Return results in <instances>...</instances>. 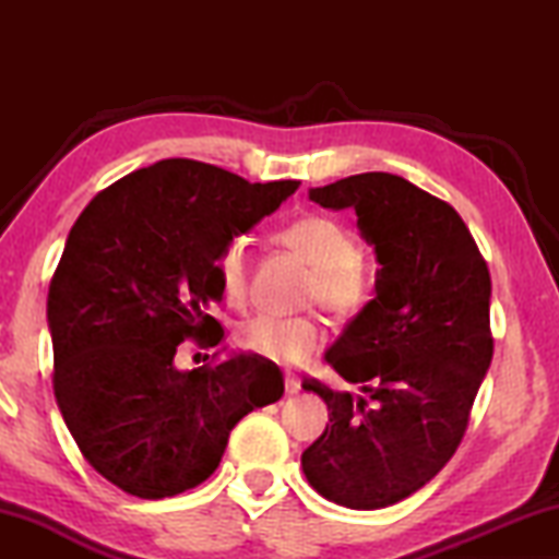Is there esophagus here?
<instances>
[{
    "mask_svg": "<svg viewBox=\"0 0 559 559\" xmlns=\"http://www.w3.org/2000/svg\"><path fill=\"white\" fill-rule=\"evenodd\" d=\"M283 384H286V392L288 394H298L300 392V380H298V377L286 374V377H283Z\"/></svg>",
    "mask_w": 559,
    "mask_h": 559,
    "instance_id": "obj_1",
    "label": "esophagus"
}]
</instances>
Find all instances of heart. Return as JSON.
<instances>
[{"label": "heart", "instance_id": "1", "mask_svg": "<svg viewBox=\"0 0 559 559\" xmlns=\"http://www.w3.org/2000/svg\"><path fill=\"white\" fill-rule=\"evenodd\" d=\"M276 241L310 266L302 298L318 302L337 318H353L372 298L374 271L357 251V236L335 216L306 214L281 226ZM216 283L226 306L239 308L249 296V253L241 239H231L214 261ZM241 349L276 365H296L323 343V328L313 316H257L239 328Z\"/></svg>", "mask_w": 559, "mask_h": 559}]
</instances>
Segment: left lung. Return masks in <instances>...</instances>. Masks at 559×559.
Returning a JSON list of instances; mask_svg holds the SVG:
<instances>
[{"mask_svg": "<svg viewBox=\"0 0 559 559\" xmlns=\"http://www.w3.org/2000/svg\"><path fill=\"white\" fill-rule=\"evenodd\" d=\"M310 200L353 206L382 269L374 298L325 353L367 400L302 382L330 412L302 473L337 506L386 508L427 486L466 433L493 357L490 273L459 212L404 177L353 175Z\"/></svg>", "mask_w": 559, "mask_h": 559, "instance_id": "obj_1", "label": "left lung"}]
</instances>
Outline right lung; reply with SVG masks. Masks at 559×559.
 <instances>
[{"mask_svg": "<svg viewBox=\"0 0 559 559\" xmlns=\"http://www.w3.org/2000/svg\"><path fill=\"white\" fill-rule=\"evenodd\" d=\"M298 185L173 157L112 182L75 219L46 302L51 380L83 459L112 486L145 500L200 486L236 424L281 400L269 359L241 353L179 372L175 355L185 340L222 343L214 261Z\"/></svg>", "mask_w": 559, "mask_h": 559, "instance_id": "right-lung-1", "label": "right lung"}]
</instances>
